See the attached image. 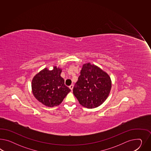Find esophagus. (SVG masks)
<instances>
[{
  "label": "esophagus",
  "instance_id": "34e87169",
  "mask_svg": "<svg viewBox=\"0 0 151 151\" xmlns=\"http://www.w3.org/2000/svg\"><path fill=\"white\" fill-rule=\"evenodd\" d=\"M69 88H70V90H71V91H73V85H71V86H70Z\"/></svg>",
  "mask_w": 151,
  "mask_h": 151
}]
</instances>
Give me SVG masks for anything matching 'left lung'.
<instances>
[{
    "label": "left lung",
    "instance_id": "left-lung-1",
    "mask_svg": "<svg viewBox=\"0 0 151 151\" xmlns=\"http://www.w3.org/2000/svg\"><path fill=\"white\" fill-rule=\"evenodd\" d=\"M73 93L82 106L92 109L101 106L108 98L111 88L109 75L97 65H82Z\"/></svg>",
    "mask_w": 151,
    "mask_h": 151
}]
</instances>
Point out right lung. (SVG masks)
Segmentation results:
<instances>
[{
	"label": "right lung",
	"mask_w": 151,
	"mask_h": 151,
	"mask_svg": "<svg viewBox=\"0 0 151 151\" xmlns=\"http://www.w3.org/2000/svg\"><path fill=\"white\" fill-rule=\"evenodd\" d=\"M62 69L53 66L52 70L47 68L42 70L33 78L31 83L34 97L48 107L58 106L61 104L71 90L64 84L60 76Z\"/></svg>",
	"instance_id": "add662e5"
}]
</instances>
